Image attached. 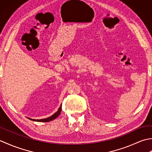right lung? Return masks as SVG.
<instances>
[{
  "mask_svg": "<svg viewBox=\"0 0 152 152\" xmlns=\"http://www.w3.org/2000/svg\"><path fill=\"white\" fill-rule=\"evenodd\" d=\"M61 105L59 107V110H58V111L56 113H55L53 115L50 116V118H46V119H31V120L39 121V122H48V121H50L51 120H53V119L57 118L58 116L59 115V114H61Z\"/></svg>",
  "mask_w": 152,
  "mask_h": 152,
  "instance_id": "1",
  "label": "right lung"
}]
</instances>
